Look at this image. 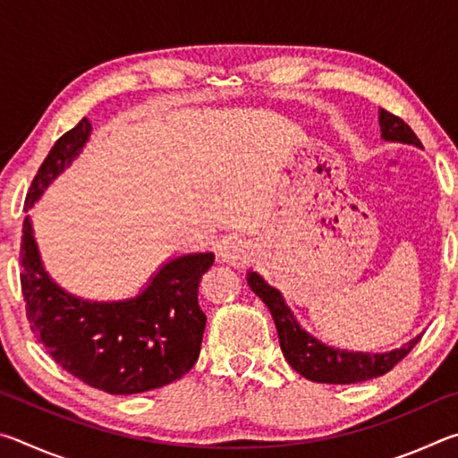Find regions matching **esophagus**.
<instances>
[{"label": "esophagus", "mask_w": 458, "mask_h": 458, "mask_svg": "<svg viewBox=\"0 0 458 458\" xmlns=\"http://www.w3.org/2000/svg\"><path fill=\"white\" fill-rule=\"evenodd\" d=\"M220 257L224 262H228V265L240 267L250 260L252 248L242 242V240H232V242H226L220 248Z\"/></svg>", "instance_id": "esophagus-1"}]
</instances>
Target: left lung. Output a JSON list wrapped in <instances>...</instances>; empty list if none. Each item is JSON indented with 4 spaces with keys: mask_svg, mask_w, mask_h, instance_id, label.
Returning <instances> with one entry per match:
<instances>
[{
    "mask_svg": "<svg viewBox=\"0 0 458 458\" xmlns=\"http://www.w3.org/2000/svg\"><path fill=\"white\" fill-rule=\"evenodd\" d=\"M379 129L386 141L408 143L422 147L420 139L410 129L404 121L396 114L379 108ZM250 289L259 294L262 303L268 307L273 315L281 350L289 366L311 382L319 384H358L366 379L379 377L390 371L398 361L412 352V347L420 341L422 335L410 339L398 350L386 353H363L347 352L337 347L325 345L319 339L307 333L294 319L291 309L286 307L283 294L275 286H270L259 273H248L246 276Z\"/></svg>",
    "mask_w": 458,
    "mask_h": 458,
    "instance_id": "obj_1",
    "label": "left lung"
}]
</instances>
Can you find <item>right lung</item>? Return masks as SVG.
I'll return each instance as SVG.
<instances>
[{
    "label": "right lung",
    "instance_id": "add662e5",
    "mask_svg": "<svg viewBox=\"0 0 458 458\" xmlns=\"http://www.w3.org/2000/svg\"><path fill=\"white\" fill-rule=\"evenodd\" d=\"M90 129L89 119H82L54 143L30 185L26 212L79 157ZM21 232L20 281L30 329L68 374L97 390L127 396L172 384L193 368L206 327L198 286L212 267V252L167 260L137 297L87 301L66 293L46 273L30 216Z\"/></svg>",
    "mask_w": 458,
    "mask_h": 458
}]
</instances>
